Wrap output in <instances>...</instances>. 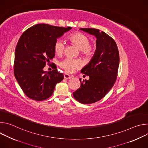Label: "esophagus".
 <instances>
[{"instance_id":"1","label":"esophagus","mask_w":148,"mask_h":148,"mask_svg":"<svg viewBox=\"0 0 148 148\" xmlns=\"http://www.w3.org/2000/svg\"><path fill=\"white\" fill-rule=\"evenodd\" d=\"M64 78L65 79H70V78H71V77L70 75H69L68 74H64Z\"/></svg>"}]
</instances>
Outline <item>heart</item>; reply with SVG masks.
Wrapping results in <instances>:
<instances>
[{"mask_svg":"<svg viewBox=\"0 0 148 148\" xmlns=\"http://www.w3.org/2000/svg\"><path fill=\"white\" fill-rule=\"evenodd\" d=\"M71 43L77 46L79 50L80 54L85 57L92 56L95 51V46L90 44L89 37L80 32H75L68 37ZM66 45L64 41L61 39L56 40L54 44V50L58 55H61L64 51ZM60 67L67 73H72L75 70L80 68L81 62L78 59L66 58L61 61L59 63Z\"/></svg>","mask_w":148,"mask_h":148,"instance_id":"1","label":"heart"}]
</instances>
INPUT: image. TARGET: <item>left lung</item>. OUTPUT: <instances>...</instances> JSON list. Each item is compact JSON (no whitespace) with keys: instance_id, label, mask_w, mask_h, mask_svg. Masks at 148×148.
<instances>
[{"instance_id":"8db88e82","label":"left lung","mask_w":148,"mask_h":148,"mask_svg":"<svg viewBox=\"0 0 148 148\" xmlns=\"http://www.w3.org/2000/svg\"><path fill=\"white\" fill-rule=\"evenodd\" d=\"M97 38L96 50L92 59L81 70L88 75V80L81 82L80 87L73 92L74 98L84 104H90L99 101L114 86L117 78L119 55L114 40L103 32L92 28H81Z\"/></svg>"}]
</instances>
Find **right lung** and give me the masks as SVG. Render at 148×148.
Returning <instances> with one entry per match:
<instances>
[{
    "instance_id": "add662e5",
    "label": "right lung",
    "mask_w": 148,
    "mask_h": 148,
    "mask_svg": "<svg viewBox=\"0 0 148 148\" xmlns=\"http://www.w3.org/2000/svg\"><path fill=\"white\" fill-rule=\"evenodd\" d=\"M72 27L36 25L20 36L15 49L14 74L27 97L40 101L51 97L64 75L57 69L45 71L46 64L55 56L57 39Z\"/></svg>"
}]
</instances>
